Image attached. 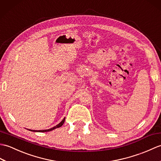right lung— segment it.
<instances>
[{"mask_svg": "<svg viewBox=\"0 0 161 161\" xmlns=\"http://www.w3.org/2000/svg\"><path fill=\"white\" fill-rule=\"evenodd\" d=\"M65 118H64V119H63V120L61 121V122H60V123H58V125H57L54 126V127H52V128H50V129H48V130H28L31 131H36V132H47V131H52V130H53L56 129V128H58V127H61V126L63 125L64 122H65Z\"/></svg>", "mask_w": 161, "mask_h": 161, "instance_id": "add662e5", "label": "right lung"}]
</instances>
